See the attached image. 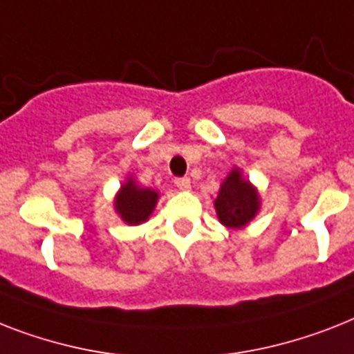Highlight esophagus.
<instances>
[{"label":"esophagus","instance_id":"34e87169","mask_svg":"<svg viewBox=\"0 0 354 354\" xmlns=\"http://www.w3.org/2000/svg\"><path fill=\"white\" fill-rule=\"evenodd\" d=\"M178 189H182V191H189L191 189V178H176L174 180Z\"/></svg>","mask_w":354,"mask_h":354}]
</instances>
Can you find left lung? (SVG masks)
<instances>
[{"instance_id": "1", "label": "left lung", "mask_w": 354, "mask_h": 354, "mask_svg": "<svg viewBox=\"0 0 354 354\" xmlns=\"http://www.w3.org/2000/svg\"><path fill=\"white\" fill-rule=\"evenodd\" d=\"M260 192L249 178L243 176L240 167H232L220 185L214 200V209L220 223L229 229H243L260 212Z\"/></svg>"}]
</instances>
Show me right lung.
Masks as SVG:
<instances>
[{"label":"right lung","instance_id":"right-lung-1","mask_svg":"<svg viewBox=\"0 0 354 354\" xmlns=\"http://www.w3.org/2000/svg\"><path fill=\"white\" fill-rule=\"evenodd\" d=\"M160 192L151 187L138 185L136 180L129 176L120 185L114 196V211L123 223L127 225H142L151 218L158 203Z\"/></svg>","mask_w":354,"mask_h":354}]
</instances>
